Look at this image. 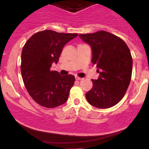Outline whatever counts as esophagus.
I'll list each match as a JSON object with an SVG mask.
<instances>
[{
  "label": "esophagus",
  "mask_w": 149,
  "mask_h": 149,
  "mask_svg": "<svg viewBox=\"0 0 149 149\" xmlns=\"http://www.w3.org/2000/svg\"><path fill=\"white\" fill-rule=\"evenodd\" d=\"M76 79L78 80V81H81V80H83L84 79H83V78H80V77H76Z\"/></svg>",
  "instance_id": "esophagus-1"
}]
</instances>
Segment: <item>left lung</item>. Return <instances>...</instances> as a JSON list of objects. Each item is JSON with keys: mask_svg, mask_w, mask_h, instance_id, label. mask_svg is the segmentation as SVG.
<instances>
[{"mask_svg": "<svg viewBox=\"0 0 149 149\" xmlns=\"http://www.w3.org/2000/svg\"><path fill=\"white\" fill-rule=\"evenodd\" d=\"M91 46V62L100 76L92 79L93 88L86 93L88 102L98 109H108L123 98L129 86L133 61L130 50L120 38L106 31L80 34Z\"/></svg>", "mask_w": 149, "mask_h": 149, "instance_id": "obj_1", "label": "left lung"}]
</instances>
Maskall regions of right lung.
<instances>
[{"label":"right lung","mask_w":149,"mask_h":149,"mask_svg":"<svg viewBox=\"0 0 149 149\" xmlns=\"http://www.w3.org/2000/svg\"><path fill=\"white\" fill-rule=\"evenodd\" d=\"M77 36L46 30L33 35L23 46L21 66L23 83L31 98L43 107H58L68 100L75 77L61 76L51 67L58 61L64 46Z\"/></svg>","instance_id":"right-lung-1"}]
</instances>
